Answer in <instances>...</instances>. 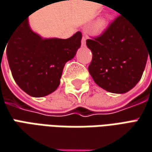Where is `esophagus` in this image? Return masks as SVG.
Segmentation results:
<instances>
[{
    "mask_svg": "<svg viewBox=\"0 0 152 152\" xmlns=\"http://www.w3.org/2000/svg\"><path fill=\"white\" fill-rule=\"evenodd\" d=\"M85 45H86V36L83 35L82 38V46H85Z\"/></svg>",
    "mask_w": 152,
    "mask_h": 152,
    "instance_id": "obj_1",
    "label": "esophagus"
}]
</instances>
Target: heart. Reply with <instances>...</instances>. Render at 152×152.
Returning a JSON list of instances; mask_svg holds the SVG:
<instances>
[{
    "mask_svg": "<svg viewBox=\"0 0 152 152\" xmlns=\"http://www.w3.org/2000/svg\"><path fill=\"white\" fill-rule=\"evenodd\" d=\"M110 18L108 15L103 16L96 20L95 23L93 25V31L96 34H100L106 30L109 24Z\"/></svg>",
    "mask_w": 152,
    "mask_h": 152,
    "instance_id": "obj_1",
    "label": "heart"
}]
</instances>
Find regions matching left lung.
Returning <instances> with one entry per match:
<instances>
[{"label": "left lung", "mask_w": 152, "mask_h": 152, "mask_svg": "<svg viewBox=\"0 0 152 152\" xmlns=\"http://www.w3.org/2000/svg\"><path fill=\"white\" fill-rule=\"evenodd\" d=\"M87 46L93 53L90 75L98 86L114 94L127 93L139 83L151 56L143 35L122 15L101 35L88 39Z\"/></svg>", "instance_id": "8db88e82"}]
</instances>
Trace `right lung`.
Segmentation results:
<instances>
[{
	"label": "right lung",
	"instance_id": "1",
	"mask_svg": "<svg viewBox=\"0 0 152 152\" xmlns=\"http://www.w3.org/2000/svg\"><path fill=\"white\" fill-rule=\"evenodd\" d=\"M82 33L68 39H42L30 30L28 17L18 24L7 43L11 72L18 87L32 97L54 92L64 64L81 47Z\"/></svg>",
	"mask_w": 152,
	"mask_h": 152
}]
</instances>
